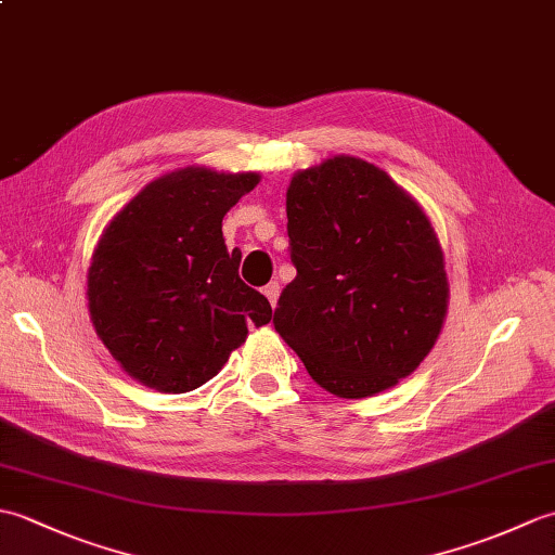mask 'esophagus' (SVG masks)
<instances>
[{
    "label": "esophagus",
    "instance_id": "obj_1",
    "mask_svg": "<svg viewBox=\"0 0 555 555\" xmlns=\"http://www.w3.org/2000/svg\"><path fill=\"white\" fill-rule=\"evenodd\" d=\"M279 284H276V281H271V284H267L264 288H262V293H264V296H267V300L271 302V308H276V300H279Z\"/></svg>",
    "mask_w": 555,
    "mask_h": 555
}]
</instances>
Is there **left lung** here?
I'll return each mask as SVG.
<instances>
[{
	"label": "left lung",
	"instance_id": "obj_1",
	"mask_svg": "<svg viewBox=\"0 0 555 555\" xmlns=\"http://www.w3.org/2000/svg\"><path fill=\"white\" fill-rule=\"evenodd\" d=\"M286 215L298 274L274 328L312 379L367 398L415 372L448 302L441 247L415 199L374 164L334 157L293 176Z\"/></svg>",
	"mask_w": 555,
	"mask_h": 555
}]
</instances>
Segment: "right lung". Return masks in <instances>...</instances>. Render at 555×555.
<instances>
[{
	"label": "right lung",
	"mask_w": 555,
	"mask_h": 555,
	"mask_svg": "<svg viewBox=\"0 0 555 555\" xmlns=\"http://www.w3.org/2000/svg\"><path fill=\"white\" fill-rule=\"evenodd\" d=\"M257 173L183 169L140 191L104 231L88 271L95 332L121 367L157 391L209 382L247 326L271 320L262 293L238 276L221 219Z\"/></svg>",
	"instance_id": "add662e5"
}]
</instances>
